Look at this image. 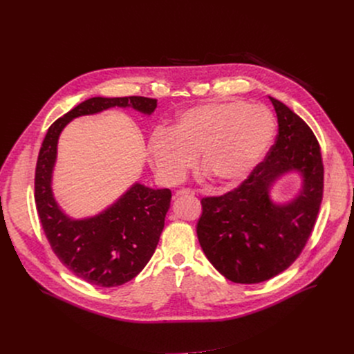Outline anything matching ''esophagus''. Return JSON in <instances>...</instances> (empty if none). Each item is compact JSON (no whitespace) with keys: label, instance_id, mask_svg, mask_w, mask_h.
<instances>
[{"label":"esophagus","instance_id":"1","mask_svg":"<svg viewBox=\"0 0 354 354\" xmlns=\"http://www.w3.org/2000/svg\"><path fill=\"white\" fill-rule=\"evenodd\" d=\"M193 196L194 194V192L193 190H190V189H180V190H178L176 192V196Z\"/></svg>","mask_w":354,"mask_h":354}]
</instances>
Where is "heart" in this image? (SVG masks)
<instances>
[{"mask_svg": "<svg viewBox=\"0 0 354 354\" xmlns=\"http://www.w3.org/2000/svg\"><path fill=\"white\" fill-rule=\"evenodd\" d=\"M276 123L262 105L220 100L182 112L171 130L156 129L147 144L148 160L169 185L179 183L194 165L221 187L242 182L272 144Z\"/></svg>", "mask_w": 354, "mask_h": 354, "instance_id": "1", "label": "heart"}]
</instances>
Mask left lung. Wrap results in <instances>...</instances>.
Masks as SVG:
<instances>
[{"label":"left lung","mask_w":354,"mask_h":354,"mask_svg":"<svg viewBox=\"0 0 354 354\" xmlns=\"http://www.w3.org/2000/svg\"><path fill=\"white\" fill-rule=\"evenodd\" d=\"M274 106L279 134L266 158L234 190L201 198L196 231L212 265L228 280L257 284L284 272L304 249L324 194L319 142L310 126L280 100ZM298 170L299 194L284 205L270 198L271 185Z\"/></svg>","instance_id":"1"}]
</instances>
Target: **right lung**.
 I'll list each match as a JSON object with an SVG mask.
<instances>
[{
  "label": "right lung",
  "mask_w": 354,
  "mask_h": 354,
  "mask_svg": "<svg viewBox=\"0 0 354 354\" xmlns=\"http://www.w3.org/2000/svg\"><path fill=\"white\" fill-rule=\"evenodd\" d=\"M113 106L151 115L157 99L96 96L84 100L48 127L35 172L36 209L50 246L70 272L99 287L122 286L144 269L158 245L172 197L169 189L134 183L115 205L91 218L71 220L59 207L52 192V174L62 130L74 118Z\"/></svg>",
  "instance_id": "right-lung-1"
}]
</instances>
